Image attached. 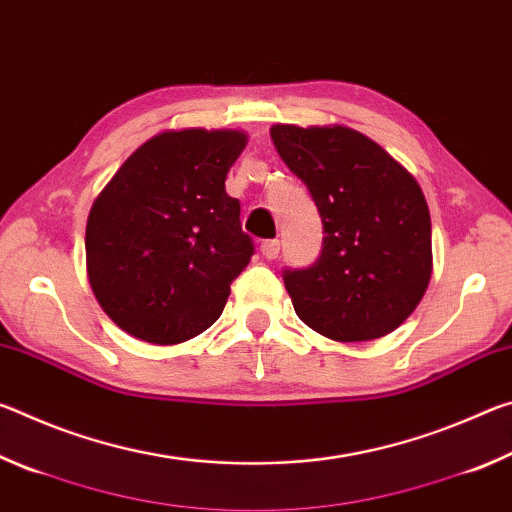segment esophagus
<instances>
[{
    "label": "esophagus",
    "instance_id": "34e87169",
    "mask_svg": "<svg viewBox=\"0 0 512 512\" xmlns=\"http://www.w3.org/2000/svg\"><path fill=\"white\" fill-rule=\"evenodd\" d=\"M259 250H262V255L266 259H275L277 255H280V241H277V239L262 241V246H259Z\"/></svg>",
    "mask_w": 512,
    "mask_h": 512
}]
</instances>
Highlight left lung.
Wrapping results in <instances>:
<instances>
[{
	"label": "left lung",
	"mask_w": 512,
	"mask_h": 512,
	"mask_svg": "<svg viewBox=\"0 0 512 512\" xmlns=\"http://www.w3.org/2000/svg\"><path fill=\"white\" fill-rule=\"evenodd\" d=\"M284 164L323 219V250L284 271L302 323L332 341H372L400 327L431 280V219L409 171L348 126H271Z\"/></svg>",
	"instance_id": "1"
}]
</instances>
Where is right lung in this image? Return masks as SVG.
I'll return each mask as SVG.
<instances>
[{
	"label": "right lung",
	"instance_id": "obj_1",
	"mask_svg": "<svg viewBox=\"0 0 512 512\" xmlns=\"http://www.w3.org/2000/svg\"><path fill=\"white\" fill-rule=\"evenodd\" d=\"M244 131L180 128L144 142L94 198L85 262L94 298L135 339L176 345L216 323L253 257L225 178Z\"/></svg>",
	"mask_w": 512,
	"mask_h": 512
}]
</instances>
